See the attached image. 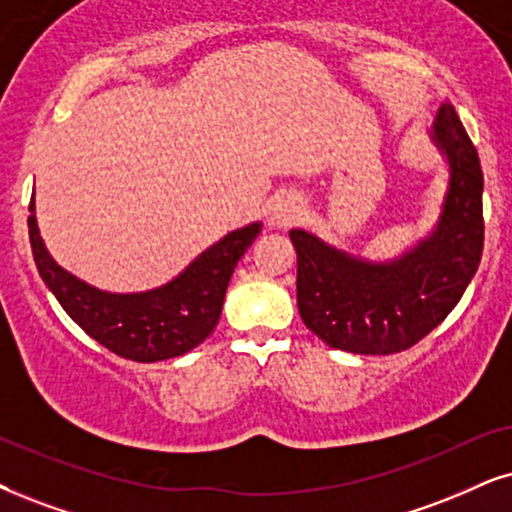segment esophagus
<instances>
[{"mask_svg": "<svg viewBox=\"0 0 512 512\" xmlns=\"http://www.w3.org/2000/svg\"><path fill=\"white\" fill-rule=\"evenodd\" d=\"M297 219H300V200L290 193H283L276 200H271L269 205V224L276 226V229H286V226H293Z\"/></svg>", "mask_w": 512, "mask_h": 512, "instance_id": "1", "label": "esophagus"}]
</instances>
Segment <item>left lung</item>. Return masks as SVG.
Here are the masks:
<instances>
[{"mask_svg": "<svg viewBox=\"0 0 512 512\" xmlns=\"http://www.w3.org/2000/svg\"><path fill=\"white\" fill-rule=\"evenodd\" d=\"M432 146L446 163L439 217L423 238L392 260H368L293 229L297 309L304 326L335 349L394 354L449 316L482 260L484 177L475 146L451 106L439 108Z\"/></svg>", "mask_w": 512, "mask_h": 512, "instance_id": "1", "label": "left lung"}]
</instances>
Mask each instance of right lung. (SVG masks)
Segmentation results:
<instances>
[{"label": "right lung", "mask_w": 512, "mask_h": 512, "mask_svg": "<svg viewBox=\"0 0 512 512\" xmlns=\"http://www.w3.org/2000/svg\"><path fill=\"white\" fill-rule=\"evenodd\" d=\"M28 229L37 271L70 319L118 357L151 364L191 352L215 331L231 274L262 222L229 231L172 281L141 293H108L63 269L40 236L35 196Z\"/></svg>", "instance_id": "1"}]
</instances>
